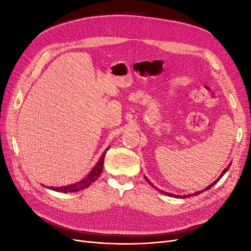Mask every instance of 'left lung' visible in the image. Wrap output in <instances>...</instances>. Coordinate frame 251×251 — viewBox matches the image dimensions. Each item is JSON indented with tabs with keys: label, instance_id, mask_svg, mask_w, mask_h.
Wrapping results in <instances>:
<instances>
[{
	"label": "left lung",
	"instance_id": "1",
	"mask_svg": "<svg viewBox=\"0 0 251 251\" xmlns=\"http://www.w3.org/2000/svg\"><path fill=\"white\" fill-rule=\"evenodd\" d=\"M231 164H232V163H230V164H228L227 165V167L222 172V174H221V176H219V178H217L216 180H214L211 184H209V186L208 187H206V188H204L203 190H201V191H198V192H195V193H193V194H188V195H182V196H179V195H174V194H171V193H167V192H164V191H161V190H159V189H157L155 186H154V184H152L151 181H150V179L147 177V176H145V178H146V180H147V182H149L150 184H151V186L152 187V188H154V189H156V190H158V192L159 193H161V194H164V195H166V196H169V197H174V198H188V197H192V196H197V195H199V194H201V193H203V192H205V191H207V190H209L211 187H213V184H215L217 181H219L223 176H224V174L227 171V169L228 168H230V166H231Z\"/></svg>",
	"mask_w": 251,
	"mask_h": 251
}]
</instances>
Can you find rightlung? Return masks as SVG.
<instances>
[{"mask_svg": "<svg viewBox=\"0 0 251 251\" xmlns=\"http://www.w3.org/2000/svg\"><path fill=\"white\" fill-rule=\"evenodd\" d=\"M108 149H110V147L106 148V150L102 152L101 157L100 158L99 161H97V163L95 164V166L92 168V170L88 174H87L85 177H83L81 180L75 182V183L68 184V186H63V187H46V188L50 189L52 191H55V192H60V193H75V192H79V191H82L86 188H88L97 178L100 177V176L101 174L102 168H103L104 157H105V154H106V151Z\"/></svg>", "mask_w": 251, "mask_h": 251, "instance_id": "1", "label": "right lung"}]
</instances>
